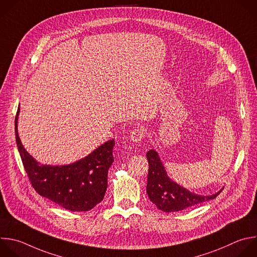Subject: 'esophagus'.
I'll return each instance as SVG.
<instances>
[{"label": "esophagus", "instance_id": "esophagus-1", "mask_svg": "<svg viewBox=\"0 0 257 257\" xmlns=\"http://www.w3.org/2000/svg\"><path fill=\"white\" fill-rule=\"evenodd\" d=\"M144 138H145V132L140 128L133 129L130 134V139L133 142H141Z\"/></svg>", "mask_w": 257, "mask_h": 257}]
</instances>
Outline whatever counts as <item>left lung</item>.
Returning a JSON list of instances; mask_svg holds the SVG:
<instances>
[{"mask_svg":"<svg viewBox=\"0 0 257 257\" xmlns=\"http://www.w3.org/2000/svg\"><path fill=\"white\" fill-rule=\"evenodd\" d=\"M149 170L147 176L146 192L150 201L165 213L178 212L215 199L221 192L212 196L196 195L170 181L160 161L158 154L153 149L146 153Z\"/></svg>","mask_w":257,"mask_h":257,"instance_id":"1","label":"left lung"}]
</instances>
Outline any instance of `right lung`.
I'll list each match as a JSON object with an SVG mask.
<instances>
[{
	"instance_id": "right-lung-1",
	"label": "right lung",
	"mask_w": 257,
	"mask_h": 257,
	"mask_svg": "<svg viewBox=\"0 0 257 257\" xmlns=\"http://www.w3.org/2000/svg\"><path fill=\"white\" fill-rule=\"evenodd\" d=\"M18 113L19 109L15 117L16 142L33 189L40 196L69 211H90L102 202L108 186V170L114 161V140H109L72 164L41 165L21 143L17 129Z\"/></svg>"
}]
</instances>
